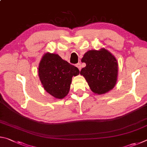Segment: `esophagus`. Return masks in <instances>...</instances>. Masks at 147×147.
Masks as SVG:
<instances>
[{
  "label": "esophagus",
  "instance_id": "34e87169",
  "mask_svg": "<svg viewBox=\"0 0 147 147\" xmlns=\"http://www.w3.org/2000/svg\"><path fill=\"white\" fill-rule=\"evenodd\" d=\"M76 67H77L78 68V69H79L80 71L81 70V69H82V65H81V63H77V64H76Z\"/></svg>",
  "mask_w": 147,
  "mask_h": 147
}]
</instances>
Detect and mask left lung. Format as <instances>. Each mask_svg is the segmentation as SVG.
Here are the masks:
<instances>
[{"label": "left lung", "mask_w": 147, "mask_h": 147, "mask_svg": "<svg viewBox=\"0 0 147 147\" xmlns=\"http://www.w3.org/2000/svg\"><path fill=\"white\" fill-rule=\"evenodd\" d=\"M82 61L86 66L80 74L88 82L91 91L99 94L112 89L116 84L118 73L117 59L107 50H92L84 54Z\"/></svg>", "instance_id": "left-lung-1"}]
</instances>
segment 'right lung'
Wrapping results in <instances>:
<instances>
[{"label":"right lung","instance_id":"add662e5","mask_svg":"<svg viewBox=\"0 0 147 147\" xmlns=\"http://www.w3.org/2000/svg\"><path fill=\"white\" fill-rule=\"evenodd\" d=\"M39 76L44 89L56 98L68 94L72 78L79 74V69L58 54L47 53L39 65Z\"/></svg>","mask_w":147,"mask_h":147}]
</instances>
